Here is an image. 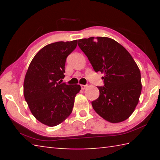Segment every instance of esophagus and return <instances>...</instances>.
<instances>
[{"instance_id": "esophagus-1", "label": "esophagus", "mask_w": 160, "mask_h": 160, "mask_svg": "<svg viewBox=\"0 0 160 160\" xmlns=\"http://www.w3.org/2000/svg\"><path fill=\"white\" fill-rule=\"evenodd\" d=\"M81 86V89H82V90H85V89L87 88V85H80Z\"/></svg>"}]
</instances>
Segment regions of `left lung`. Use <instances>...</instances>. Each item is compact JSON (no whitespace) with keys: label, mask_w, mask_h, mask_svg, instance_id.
I'll return each mask as SVG.
<instances>
[{"label":"left lung","mask_w":160,"mask_h":160,"mask_svg":"<svg viewBox=\"0 0 160 160\" xmlns=\"http://www.w3.org/2000/svg\"><path fill=\"white\" fill-rule=\"evenodd\" d=\"M96 72L104 76V86L98 87L99 97L92 102L94 110L110 123H120L130 117L138 104L142 83L140 71L131 54L109 37L79 39Z\"/></svg>","instance_id":"left-lung-1"}]
</instances>
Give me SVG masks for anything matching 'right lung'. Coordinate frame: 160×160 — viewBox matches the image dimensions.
I'll use <instances>...</instances> for the list:
<instances>
[{
	"instance_id": "add662e5",
	"label": "right lung",
	"mask_w": 160,
	"mask_h": 160,
	"mask_svg": "<svg viewBox=\"0 0 160 160\" xmlns=\"http://www.w3.org/2000/svg\"><path fill=\"white\" fill-rule=\"evenodd\" d=\"M77 42H57L45 46L34 56L26 72L24 97L32 115L44 125L57 126L72 113L81 87L58 80L65 77L66 58Z\"/></svg>"
}]
</instances>
